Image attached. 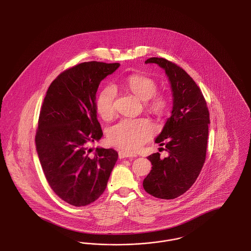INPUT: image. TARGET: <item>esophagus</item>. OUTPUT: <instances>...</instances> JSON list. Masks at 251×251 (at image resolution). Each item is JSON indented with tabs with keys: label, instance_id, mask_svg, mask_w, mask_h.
<instances>
[{
	"label": "esophagus",
	"instance_id": "34e87169",
	"mask_svg": "<svg viewBox=\"0 0 251 251\" xmlns=\"http://www.w3.org/2000/svg\"><path fill=\"white\" fill-rule=\"evenodd\" d=\"M136 154H133L131 152H128L126 151H120L119 152V157L120 159H123V158H132V157H135Z\"/></svg>",
	"mask_w": 251,
	"mask_h": 251
}]
</instances>
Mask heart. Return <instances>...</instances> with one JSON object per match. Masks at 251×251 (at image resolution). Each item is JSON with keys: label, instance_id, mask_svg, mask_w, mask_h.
Masks as SVG:
<instances>
[{"label": "heart", "instance_id": "heart-1", "mask_svg": "<svg viewBox=\"0 0 251 251\" xmlns=\"http://www.w3.org/2000/svg\"><path fill=\"white\" fill-rule=\"evenodd\" d=\"M127 88L136 97L145 100L147 111L157 117L167 115L170 108L169 97L157 91L158 84L153 78L142 73H133L126 79ZM116 88L113 85L103 87L96 100V111L101 119L111 120L115 115ZM155 132V128L146 119H127L113 126L108 132L110 143L126 151H135Z\"/></svg>", "mask_w": 251, "mask_h": 251}]
</instances>
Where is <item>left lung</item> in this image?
I'll list each match as a JSON object with an SVG mask.
<instances>
[{"instance_id": "1", "label": "left lung", "mask_w": 251, "mask_h": 251, "mask_svg": "<svg viewBox=\"0 0 251 251\" xmlns=\"http://www.w3.org/2000/svg\"><path fill=\"white\" fill-rule=\"evenodd\" d=\"M145 63H156L166 71L174 99L172 115L155 139L166 147L168 156H148L152 169L143 187L155 198L173 200L191 187L202 169L210 114L201 88L183 69L165 58L151 57Z\"/></svg>"}]
</instances>
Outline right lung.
I'll return each mask as SVG.
<instances>
[{
    "mask_svg": "<svg viewBox=\"0 0 251 251\" xmlns=\"http://www.w3.org/2000/svg\"><path fill=\"white\" fill-rule=\"evenodd\" d=\"M119 63L84 62L61 72L49 86L36 129V151L49 185L61 200L85 206L104 192L117 160L114 149L88 145L100 139L96 92Z\"/></svg>",
    "mask_w": 251,
    "mask_h": 251,
    "instance_id": "right-lung-1",
    "label": "right lung"
}]
</instances>
